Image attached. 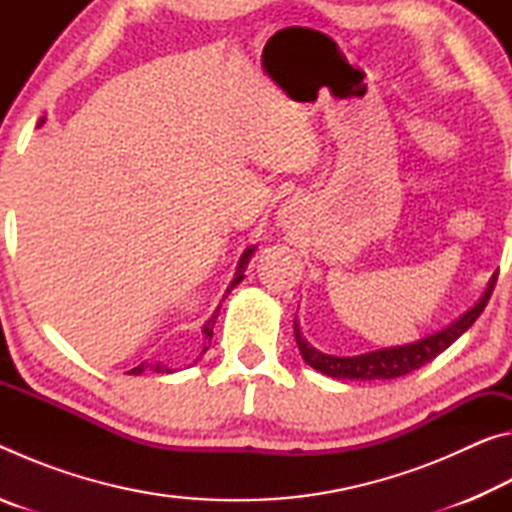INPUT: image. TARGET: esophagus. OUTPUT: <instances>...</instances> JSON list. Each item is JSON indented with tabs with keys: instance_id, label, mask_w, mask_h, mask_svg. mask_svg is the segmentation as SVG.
<instances>
[{
	"instance_id": "34e87169",
	"label": "esophagus",
	"mask_w": 512,
	"mask_h": 512,
	"mask_svg": "<svg viewBox=\"0 0 512 512\" xmlns=\"http://www.w3.org/2000/svg\"><path fill=\"white\" fill-rule=\"evenodd\" d=\"M280 216H282L284 223H289V221L296 219V210H293V205H287V207H284V210L280 212Z\"/></svg>"
}]
</instances>
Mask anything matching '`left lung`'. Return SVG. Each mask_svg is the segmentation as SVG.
<instances>
[{
	"instance_id": "1",
	"label": "left lung",
	"mask_w": 512,
	"mask_h": 512,
	"mask_svg": "<svg viewBox=\"0 0 512 512\" xmlns=\"http://www.w3.org/2000/svg\"><path fill=\"white\" fill-rule=\"evenodd\" d=\"M497 275H492V280L485 289L483 298L476 305L463 314L456 323L449 325L443 332L427 336V339L415 341L411 345H400V348H384L375 350L361 357H332V354H323L302 339L298 323H293V332H296V343L300 348L302 359H305L311 368H316L327 377L336 379H395L409 372L422 368L424 363H429L438 357L440 352H445L465 329H470L476 318L481 316V311L488 305V300L495 291Z\"/></svg>"
}]
</instances>
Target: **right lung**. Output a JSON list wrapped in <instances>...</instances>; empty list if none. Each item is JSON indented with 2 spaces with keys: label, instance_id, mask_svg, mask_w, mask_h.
Returning a JSON list of instances; mask_svg holds the SVG:
<instances>
[{
  "label": "right lung",
  "instance_id": "add662e5",
  "mask_svg": "<svg viewBox=\"0 0 512 512\" xmlns=\"http://www.w3.org/2000/svg\"><path fill=\"white\" fill-rule=\"evenodd\" d=\"M253 250L255 248H248L246 250V253L244 255H241V259H239V268H237V275H235V280H232L230 282V287H228V291H232V289H235L237 287V284L241 282V280H244V273H246V268H248V262H250V257H253ZM216 316H219V309H216L214 311V314H212V318L210 320H207V323H205V327H203V334H205V350H207V345H210L212 343V329H214V323H216ZM203 350V352H205ZM146 368H151L153 372H171L169 368H164V366H160V363H155V366H144V363H140V366H137V368H133L131 370V375H140V372H144Z\"/></svg>",
  "mask_w": 512,
  "mask_h": 512
}]
</instances>
